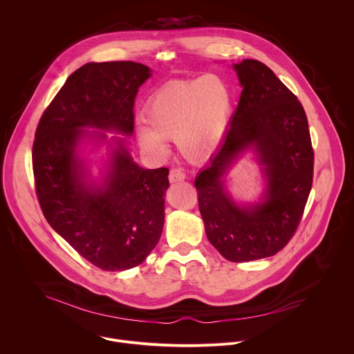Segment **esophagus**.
<instances>
[{"label": "esophagus", "instance_id": "obj_1", "mask_svg": "<svg viewBox=\"0 0 354 354\" xmlns=\"http://www.w3.org/2000/svg\"><path fill=\"white\" fill-rule=\"evenodd\" d=\"M185 178H186V174H185V171L182 169V168H179V167H175V168H172L171 171H169V180L171 182H182V180H185Z\"/></svg>", "mask_w": 354, "mask_h": 354}]
</instances>
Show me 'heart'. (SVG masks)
<instances>
[{"label":"heart","instance_id":"heart-1","mask_svg":"<svg viewBox=\"0 0 354 354\" xmlns=\"http://www.w3.org/2000/svg\"><path fill=\"white\" fill-rule=\"evenodd\" d=\"M232 111V92L217 74L174 80L149 96L144 111L148 126L137 129L140 144L162 149V140H176L193 162L210 158L220 147Z\"/></svg>","mask_w":354,"mask_h":354}]
</instances>
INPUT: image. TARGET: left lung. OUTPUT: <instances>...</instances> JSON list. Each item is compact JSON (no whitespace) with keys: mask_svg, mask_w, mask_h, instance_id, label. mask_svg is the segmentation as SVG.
I'll return each instance as SVG.
<instances>
[{"mask_svg":"<svg viewBox=\"0 0 354 354\" xmlns=\"http://www.w3.org/2000/svg\"><path fill=\"white\" fill-rule=\"evenodd\" d=\"M234 68L243 88L238 108L194 186L209 241L225 259L241 263L276 255L295 234L313 187L314 148L304 108L268 66L243 60ZM248 146L266 165L268 189L262 204L239 208L221 178Z\"/></svg>","mask_w":354,"mask_h":354,"instance_id":"obj_1","label":"left lung"}]
</instances>
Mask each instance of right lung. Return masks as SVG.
<instances>
[{
	"label": "right lung",
	"mask_w": 354,
	"mask_h": 354,
	"mask_svg": "<svg viewBox=\"0 0 354 354\" xmlns=\"http://www.w3.org/2000/svg\"><path fill=\"white\" fill-rule=\"evenodd\" d=\"M149 68L133 62L88 63L43 112L32 148L35 190L44 218L93 266L140 265L160 241L168 168L138 167L119 142L100 187L84 183L77 157L84 127L131 134L134 99Z\"/></svg>",
	"instance_id": "right-lung-1"
}]
</instances>
